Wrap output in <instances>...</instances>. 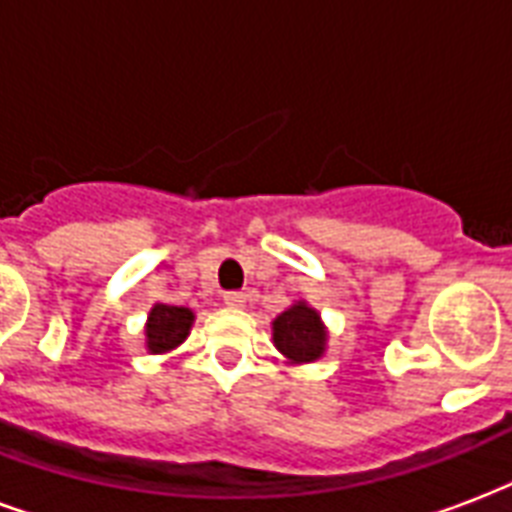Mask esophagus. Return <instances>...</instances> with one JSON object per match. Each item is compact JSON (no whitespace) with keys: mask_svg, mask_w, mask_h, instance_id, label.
Masks as SVG:
<instances>
[{"mask_svg":"<svg viewBox=\"0 0 512 512\" xmlns=\"http://www.w3.org/2000/svg\"><path fill=\"white\" fill-rule=\"evenodd\" d=\"M245 301H248V293H245V291H227V293H224V304H229V307H245Z\"/></svg>","mask_w":512,"mask_h":512,"instance_id":"esophagus-1","label":"esophagus"}]
</instances>
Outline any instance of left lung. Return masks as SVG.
I'll list each match as a JSON object with an SVG mask.
<instances>
[{
	"instance_id": "1",
	"label": "left lung",
	"mask_w": 512,
	"mask_h": 512,
	"mask_svg": "<svg viewBox=\"0 0 512 512\" xmlns=\"http://www.w3.org/2000/svg\"><path fill=\"white\" fill-rule=\"evenodd\" d=\"M272 342L291 363H312L323 358L328 331L318 310H312L307 301H296L272 320Z\"/></svg>"
}]
</instances>
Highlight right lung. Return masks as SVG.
Listing matches in <instances>:
<instances>
[{
  "mask_svg": "<svg viewBox=\"0 0 512 512\" xmlns=\"http://www.w3.org/2000/svg\"><path fill=\"white\" fill-rule=\"evenodd\" d=\"M194 323V312L186 307H173V304H154L146 320V350L152 355L176 350L178 344L189 336V328Z\"/></svg>",
  "mask_w": 512,
  "mask_h": 512,
  "instance_id": "right-lung-1",
  "label": "right lung"
}]
</instances>
